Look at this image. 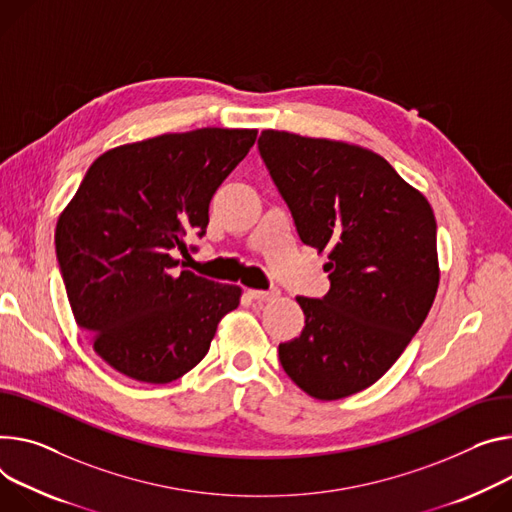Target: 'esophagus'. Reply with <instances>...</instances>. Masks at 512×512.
I'll return each instance as SVG.
<instances>
[{
  "mask_svg": "<svg viewBox=\"0 0 512 512\" xmlns=\"http://www.w3.org/2000/svg\"><path fill=\"white\" fill-rule=\"evenodd\" d=\"M247 294L257 302H269V300H275L277 296H280V292L277 290H247Z\"/></svg>",
  "mask_w": 512,
  "mask_h": 512,
  "instance_id": "34e87169",
  "label": "esophagus"
}]
</instances>
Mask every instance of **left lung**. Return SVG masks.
<instances>
[{
    "label": "left lung",
    "mask_w": 512,
    "mask_h": 512,
    "mask_svg": "<svg viewBox=\"0 0 512 512\" xmlns=\"http://www.w3.org/2000/svg\"><path fill=\"white\" fill-rule=\"evenodd\" d=\"M257 147L300 241L329 251L331 288L296 298L304 331L280 343L282 367L312 398L357 394L396 363L433 306V210L367 149L280 130H263Z\"/></svg>",
    "instance_id": "obj_1"
}]
</instances>
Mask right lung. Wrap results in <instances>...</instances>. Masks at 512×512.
<instances>
[{
	"mask_svg": "<svg viewBox=\"0 0 512 512\" xmlns=\"http://www.w3.org/2000/svg\"><path fill=\"white\" fill-rule=\"evenodd\" d=\"M255 138L257 130L200 128L112 149L61 214L55 245L73 316L120 374L147 384L181 378L239 306V286L179 271L173 255L206 235L212 196Z\"/></svg>",
	"mask_w": 512,
	"mask_h": 512,
	"instance_id": "add662e5",
	"label": "right lung"
}]
</instances>
